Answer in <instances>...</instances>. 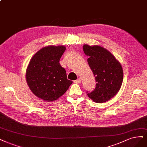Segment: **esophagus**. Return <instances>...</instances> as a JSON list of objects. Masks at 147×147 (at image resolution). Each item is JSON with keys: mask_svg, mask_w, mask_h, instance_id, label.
Listing matches in <instances>:
<instances>
[{"mask_svg": "<svg viewBox=\"0 0 147 147\" xmlns=\"http://www.w3.org/2000/svg\"><path fill=\"white\" fill-rule=\"evenodd\" d=\"M74 82L75 83H77V84H78V83H80L81 82V79H80V78H78V79H77V80H75Z\"/></svg>", "mask_w": 147, "mask_h": 147, "instance_id": "1", "label": "esophagus"}]
</instances>
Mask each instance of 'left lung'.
Masks as SVG:
<instances>
[{"mask_svg": "<svg viewBox=\"0 0 147 147\" xmlns=\"http://www.w3.org/2000/svg\"><path fill=\"white\" fill-rule=\"evenodd\" d=\"M83 51L89 57L88 63L95 77V89L88 97L96 103H104L118 93L123 82V71L114 55L100 45H83Z\"/></svg>", "mask_w": 147, "mask_h": 147, "instance_id": "8db88e82", "label": "left lung"}]
</instances>
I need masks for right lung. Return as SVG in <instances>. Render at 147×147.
Listing matches in <instances>:
<instances>
[{
	"mask_svg": "<svg viewBox=\"0 0 147 147\" xmlns=\"http://www.w3.org/2000/svg\"><path fill=\"white\" fill-rule=\"evenodd\" d=\"M65 49L64 45L44 47L33 55L28 65L25 77L28 87L45 102L58 99L72 83L59 63Z\"/></svg>",
	"mask_w": 147,
	"mask_h": 147,
	"instance_id": "obj_1",
	"label": "right lung"
}]
</instances>
